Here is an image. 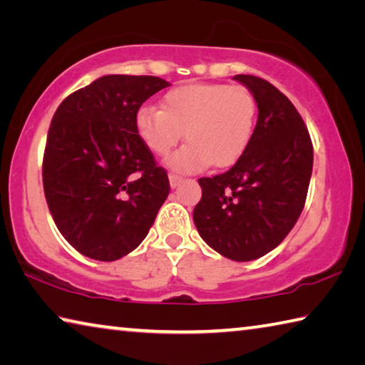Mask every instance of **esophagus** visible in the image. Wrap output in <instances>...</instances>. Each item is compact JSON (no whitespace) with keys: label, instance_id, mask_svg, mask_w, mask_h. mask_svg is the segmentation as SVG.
Here are the masks:
<instances>
[{"label":"esophagus","instance_id":"34e87169","mask_svg":"<svg viewBox=\"0 0 365 365\" xmlns=\"http://www.w3.org/2000/svg\"><path fill=\"white\" fill-rule=\"evenodd\" d=\"M169 182H170V187L175 188L177 185L182 182V177L177 175V174H169Z\"/></svg>","mask_w":365,"mask_h":365}]
</instances>
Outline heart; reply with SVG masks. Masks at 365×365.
<instances>
[{"label":"heart","mask_w":365,"mask_h":365,"mask_svg":"<svg viewBox=\"0 0 365 365\" xmlns=\"http://www.w3.org/2000/svg\"><path fill=\"white\" fill-rule=\"evenodd\" d=\"M257 104L242 85L193 83L170 90L160 109L143 106L135 130L148 150L165 156L185 132V143L168 159L172 169L196 172L228 168L243 156L256 127Z\"/></svg>","instance_id":"1"}]
</instances>
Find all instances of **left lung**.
Here are the masks:
<instances>
[{
	"label": "left lung",
	"instance_id": "obj_1",
	"mask_svg": "<svg viewBox=\"0 0 365 365\" xmlns=\"http://www.w3.org/2000/svg\"><path fill=\"white\" fill-rule=\"evenodd\" d=\"M257 104V123L243 156L225 174L202 177L193 211L201 238L219 255L246 262L285 240L304 207L314 150L293 103L267 80L235 76Z\"/></svg>",
	"mask_w": 365,
	"mask_h": 365
}]
</instances>
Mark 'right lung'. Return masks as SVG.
Instances as JSON below:
<instances>
[{"label": "right lung", "instance_id": "obj_1", "mask_svg": "<svg viewBox=\"0 0 365 365\" xmlns=\"http://www.w3.org/2000/svg\"><path fill=\"white\" fill-rule=\"evenodd\" d=\"M170 83L153 76H104L59 104L43 156V188L72 248L117 261L143 242L169 195L168 172L135 130V114Z\"/></svg>", "mask_w": 365, "mask_h": 365}]
</instances>
